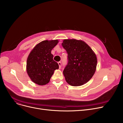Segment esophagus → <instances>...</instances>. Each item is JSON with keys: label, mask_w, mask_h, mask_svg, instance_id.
I'll return each instance as SVG.
<instances>
[{"label": "esophagus", "mask_w": 123, "mask_h": 123, "mask_svg": "<svg viewBox=\"0 0 123 123\" xmlns=\"http://www.w3.org/2000/svg\"><path fill=\"white\" fill-rule=\"evenodd\" d=\"M58 65H59V68H61V62H58Z\"/></svg>", "instance_id": "obj_1"}]
</instances>
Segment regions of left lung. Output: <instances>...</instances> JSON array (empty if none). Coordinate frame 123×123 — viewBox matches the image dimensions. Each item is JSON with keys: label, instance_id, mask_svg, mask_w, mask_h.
Masks as SVG:
<instances>
[{"label": "left lung", "instance_id": "1", "mask_svg": "<svg viewBox=\"0 0 123 123\" xmlns=\"http://www.w3.org/2000/svg\"><path fill=\"white\" fill-rule=\"evenodd\" d=\"M62 45L68 54V63L63 71L66 82L72 86L86 84L96 71L97 59L95 53L82 40L64 39Z\"/></svg>", "mask_w": 123, "mask_h": 123}]
</instances>
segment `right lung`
Wrapping results in <instances>:
<instances>
[{
  "mask_svg": "<svg viewBox=\"0 0 123 123\" xmlns=\"http://www.w3.org/2000/svg\"><path fill=\"white\" fill-rule=\"evenodd\" d=\"M58 40H45L37 44L28 55L26 71L31 80L39 85L48 83L58 64L53 59L51 51L58 43Z\"/></svg>",
  "mask_w": 123,
  "mask_h": 123,
  "instance_id": "obj_1",
  "label": "right lung"
}]
</instances>
